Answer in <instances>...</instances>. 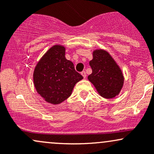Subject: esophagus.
Masks as SVG:
<instances>
[{
	"label": "esophagus",
	"instance_id": "1",
	"mask_svg": "<svg viewBox=\"0 0 154 154\" xmlns=\"http://www.w3.org/2000/svg\"><path fill=\"white\" fill-rule=\"evenodd\" d=\"M81 75L83 76V77H84V78H85V77H86V72H85V71H82V72H81Z\"/></svg>",
	"mask_w": 154,
	"mask_h": 154
}]
</instances>
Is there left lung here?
Wrapping results in <instances>:
<instances>
[{
	"label": "left lung",
	"mask_w": 154,
	"mask_h": 154,
	"mask_svg": "<svg viewBox=\"0 0 154 154\" xmlns=\"http://www.w3.org/2000/svg\"><path fill=\"white\" fill-rule=\"evenodd\" d=\"M93 56V59L89 62L92 74L88 76V79L102 97L114 98L123 86L122 72L106 51L96 50Z\"/></svg>",
	"instance_id": "1"
}]
</instances>
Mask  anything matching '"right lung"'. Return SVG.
<instances>
[{
	"label": "right lung",
	"mask_w": 154,
	"mask_h": 154,
	"mask_svg": "<svg viewBox=\"0 0 154 154\" xmlns=\"http://www.w3.org/2000/svg\"><path fill=\"white\" fill-rule=\"evenodd\" d=\"M83 79L73 63L65 58V48L54 45L35 69L33 80L38 93L48 103L59 104L72 94L75 84Z\"/></svg>",
	"instance_id": "add662e5"
}]
</instances>
